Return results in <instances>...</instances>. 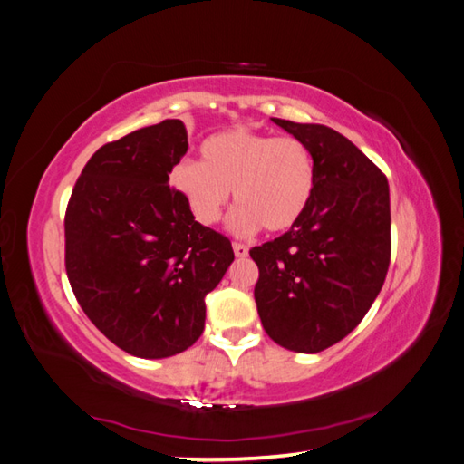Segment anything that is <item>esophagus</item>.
<instances>
[{"instance_id": "1", "label": "esophagus", "mask_w": 464, "mask_h": 464, "mask_svg": "<svg viewBox=\"0 0 464 464\" xmlns=\"http://www.w3.org/2000/svg\"><path fill=\"white\" fill-rule=\"evenodd\" d=\"M232 247H234V254H236V257H246V256H247V246H246V244L234 242V244H232Z\"/></svg>"}]
</instances>
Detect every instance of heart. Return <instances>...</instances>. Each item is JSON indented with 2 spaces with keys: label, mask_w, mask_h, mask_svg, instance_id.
Here are the masks:
<instances>
[{
  "label": "heart",
  "mask_w": 464,
  "mask_h": 464,
  "mask_svg": "<svg viewBox=\"0 0 464 464\" xmlns=\"http://www.w3.org/2000/svg\"><path fill=\"white\" fill-rule=\"evenodd\" d=\"M200 163L177 161L169 185L185 200L197 222L217 224L228 207L230 190L236 205L228 220L238 236L284 232L307 210L317 183L309 147L293 135L274 138L250 128L212 133L200 143Z\"/></svg>",
  "instance_id": "obj_1"
}]
</instances>
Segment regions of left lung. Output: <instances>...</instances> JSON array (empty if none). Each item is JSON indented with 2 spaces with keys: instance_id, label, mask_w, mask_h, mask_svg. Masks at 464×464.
Segmentation results:
<instances>
[{
  "instance_id": "obj_1",
  "label": "left lung",
  "mask_w": 464,
  "mask_h": 464,
  "mask_svg": "<svg viewBox=\"0 0 464 464\" xmlns=\"http://www.w3.org/2000/svg\"><path fill=\"white\" fill-rule=\"evenodd\" d=\"M309 147L317 171L303 217L250 256L259 319L274 343L314 354L364 319L392 254L388 179L343 133L271 118Z\"/></svg>"
}]
</instances>
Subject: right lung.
I'll list each match as a JSON object with an SVG mask.
<instances>
[{
    "instance_id": "obj_1",
    "label": "right lung",
    "mask_w": 464,
    "mask_h": 464,
    "mask_svg": "<svg viewBox=\"0 0 464 464\" xmlns=\"http://www.w3.org/2000/svg\"><path fill=\"white\" fill-rule=\"evenodd\" d=\"M188 150L165 120L102 145L64 217V266L86 317L138 358H167L205 331V297L234 262L226 236L195 220L169 187Z\"/></svg>"
}]
</instances>
